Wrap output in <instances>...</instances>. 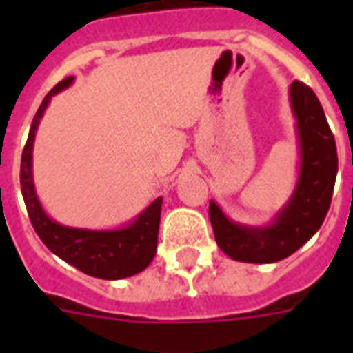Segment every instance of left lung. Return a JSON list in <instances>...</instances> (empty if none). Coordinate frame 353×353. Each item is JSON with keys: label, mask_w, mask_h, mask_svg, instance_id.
<instances>
[{"label": "left lung", "mask_w": 353, "mask_h": 353, "mask_svg": "<svg viewBox=\"0 0 353 353\" xmlns=\"http://www.w3.org/2000/svg\"><path fill=\"white\" fill-rule=\"evenodd\" d=\"M296 119L301 168L295 192L271 225L247 227L227 218L214 201L209 205L216 243L238 262L271 263L301 249L321 229L328 214L335 177L337 146L323 106L310 85L295 80L290 88Z\"/></svg>", "instance_id": "1"}]
</instances>
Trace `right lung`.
Masks as SVG:
<instances>
[{"label": "right lung", "instance_id": "1", "mask_svg": "<svg viewBox=\"0 0 353 353\" xmlns=\"http://www.w3.org/2000/svg\"><path fill=\"white\" fill-rule=\"evenodd\" d=\"M71 84H73V77L58 82L41 101L32 119L29 137L21 154V168H19V183H21L25 207L36 234L40 236L47 249L62 258L63 262L71 263L82 273L97 279H126L144 271L154 260L157 251L163 198L154 199L130 225L115 231H90V229L60 225L52 221L46 214V210L41 209L40 199L36 196L34 181H32V144H34L36 130L51 97Z\"/></svg>", "mask_w": 353, "mask_h": 353}]
</instances>
